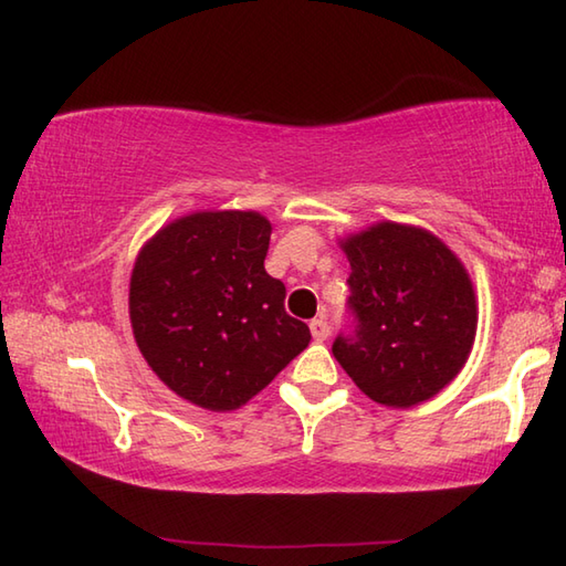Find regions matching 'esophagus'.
Here are the masks:
<instances>
[{
	"mask_svg": "<svg viewBox=\"0 0 566 566\" xmlns=\"http://www.w3.org/2000/svg\"><path fill=\"white\" fill-rule=\"evenodd\" d=\"M310 328H312L314 342H326V336H328V324H326V318H324V316L314 318V322L310 324Z\"/></svg>",
	"mask_w": 566,
	"mask_h": 566,
	"instance_id": "34e87169",
	"label": "esophagus"
}]
</instances>
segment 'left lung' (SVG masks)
<instances>
[{
	"label": "left lung",
	"mask_w": 566,
	"mask_h": 566,
	"mask_svg": "<svg viewBox=\"0 0 566 566\" xmlns=\"http://www.w3.org/2000/svg\"><path fill=\"white\" fill-rule=\"evenodd\" d=\"M352 274L356 334L332 352L376 403L413 408L462 371L475 344L478 300L460 256L416 224L376 222L338 240Z\"/></svg>",
	"instance_id": "left-lung-1"
}]
</instances>
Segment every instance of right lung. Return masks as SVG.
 Returning <instances> with one entry per match:
<instances>
[{"label": "right lung", "instance_id": "right-lung-1", "mask_svg": "<svg viewBox=\"0 0 566 566\" xmlns=\"http://www.w3.org/2000/svg\"><path fill=\"white\" fill-rule=\"evenodd\" d=\"M272 224L254 210H198L143 244L128 314L143 358L172 394L214 413L248 403L312 342L264 272Z\"/></svg>", "mask_w": 566, "mask_h": 566}]
</instances>
